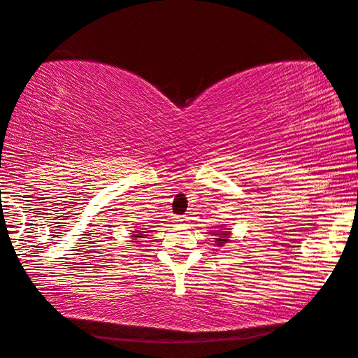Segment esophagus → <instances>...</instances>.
<instances>
[{
  "label": "esophagus",
  "mask_w": 358,
  "mask_h": 358,
  "mask_svg": "<svg viewBox=\"0 0 358 358\" xmlns=\"http://www.w3.org/2000/svg\"><path fill=\"white\" fill-rule=\"evenodd\" d=\"M189 217H185V215H182V217H174V222L176 223H185L187 222Z\"/></svg>",
  "instance_id": "34e87169"
}]
</instances>
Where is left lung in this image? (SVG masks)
Here are the masks:
<instances>
[{
	"mask_svg": "<svg viewBox=\"0 0 358 358\" xmlns=\"http://www.w3.org/2000/svg\"><path fill=\"white\" fill-rule=\"evenodd\" d=\"M215 233V238H212V239H215V243H217V246L218 248H222V246H224V244H227L228 241H229V228H227V229H218V231H213Z\"/></svg>",
	"mask_w": 358,
	"mask_h": 358,
	"instance_id": "obj_1",
	"label": "left lung"
}]
</instances>
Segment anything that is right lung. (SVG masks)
<instances>
[{
    "mask_svg": "<svg viewBox=\"0 0 358 358\" xmlns=\"http://www.w3.org/2000/svg\"><path fill=\"white\" fill-rule=\"evenodd\" d=\"M138 229H141V228H138ZM146 229V228H145ZM143 233H148V231H141V233H138V234H134V238H143ZM145 236H148V234H145Z\"/></svg>",
    "mask_w": 358,
    "mask_h": 358,
    "instance_id": "1",
    "label": "right lung"
}]
</instances>
